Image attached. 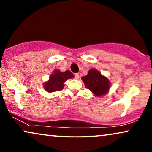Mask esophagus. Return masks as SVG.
Returning <instances> with one entry per match:
<instances>
[{
  "label": "esophagus",
  "instance_id": "obj_1",
  "mask_svg": "<svg viewBox=\"0 0 152 152\" xmlns=\"http://www.w3.org/2000/svg\"><path fill=\"white\" fill-rule=\"evenodd\" d=\"M75 78L76 80H78V79L80 78V75H79V74H78V73L75 74Z\"/></svg>",
  "mask_w": 152,
  "mask_h": 152
}]
</instances>
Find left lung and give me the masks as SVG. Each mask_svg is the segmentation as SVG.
Here are the masks:
<instances>
[{"label": "left lung", "mask_w": 152, "mask_h": 152, "mask_svg": "<svg viewBox=\"0 0 152 152\" xmlns=\"http://www.w3.org/2000/svg\"><path fill=\"white\" fill-rule=\"evenodd\" d=\"M85 87L90 90L95 97H101L109 92L111 82L107 77L95 68L89 70L88 74L82 77Z\"/></svg>", "instance_id": "obj_1"}]
</instances>
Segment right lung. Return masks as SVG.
Wrapping results in <instances>:
<instances>
[{"label": "right lung", "mask_w": 152, "mask_h": 152, "mask_svg": "<svg viewBox=\"0 0 152 152\" xmlns=\"http://www.w3.org/2000/svg\"><path fill=\"white\" fill-rule=\"evenodd\" d=\"M74 77V75L70 70L61 72L59 70L56 69L54 70L53 74L50 75L49 80L43 83V88L48 93L61 91L64 87V82Z\"/></svg>", "instance_id": "add662e5"}]
</instances>
